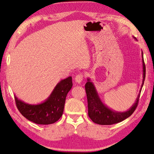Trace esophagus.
<instances>
[{
	"label": "esophagus",
	"instance_id": "34e87169",
	"mask_svg": "<svg viewBox=\"0 0 154 154\" xmlns=\"http://www.w3.org/2000/svg\"><path fill=\"white\" fill-rule=\"evenodd\" d=\"M83 81V75L78 74L75 77V82L77 83H80Z\"/></svg>",
	"mask_w": 154,
	"mask_h": 154
}]
</instances>
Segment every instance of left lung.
Segmentation results:
<instances>
[{"instance_id":"obj_1","label":"left lung","mask_w":154,"mask_h":154,"mask_svg":"<svg viewBox=\"0 0 154 154\" xmlns=\"http://www.w3.org/2000/svg\"><path fill=\"white\" fill-rule=\"evenodd\" d=\"M135 40L136 38L133 37ZM142 63H143V81L139 94L135 100V102L127 111H116L106 106L101 100L98 93L96 90L94 84L90 77H88V82L85 83V88L86 91L88 116L93 122L100 125H111L121 122L125 119L130 117L133 113L137 108L140 96V93L144 83L145 77V66L143 60V54L142 51Z\"/></svg>"}]
</instances>
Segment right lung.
<instances>
[{
    "label": "right lung",
    "instance_id": "1",
    "mask_svg": "<svg viewBox=\"0 0 154 154\" xmlns=\"http://www.w3.org/2000/svg\"><path fill=\"white\" fill-rule=\"evenodd\" d=\"M72 86V77L69 76L57 83L50 95L43 102L28 104L15 94V103L21 114L29 121L37 124H54L62 116L66 95Z\"/></svg>",
    "mask_w": 154,
    "mask_h": 154
}]
</instances>
